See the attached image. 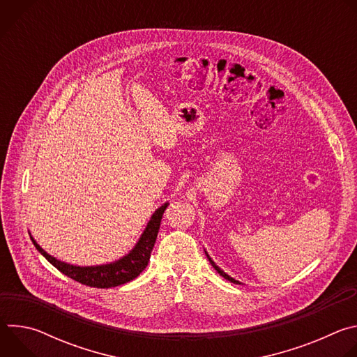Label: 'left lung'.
Here are the masks:
<instances>
[{"label":"left lung","mask_w":357,"mask_h":357,"mask_svg":"<svg viewBox=\"0 0 357 357\" xmlns=\"http://www.w3.org/2000/svg\"><path fill=\"white\" fill-rule=\"evenodd\" d=\"M205 252H206V251H205ZM206 256H208V259H209V261H211V264H212V266H213V268H215V270H216V271H218V273H219V274H220V275H222V277H223V278H226V280H227V281H230V282H234V284H240V282H238V281H236V280H234V278H231V277H230V275H227V274H226V273H225V271H222V270H220V268H219V267H218V266H216V264H215V261H213V260H212V259H211V257H209V254H208V252H206Z\"/></svg>","instance_id":"8db88e82"}]
</instances>
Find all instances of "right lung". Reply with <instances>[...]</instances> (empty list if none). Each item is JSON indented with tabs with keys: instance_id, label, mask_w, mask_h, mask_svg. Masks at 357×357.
Masks as SVG:
<instances>
[{
	"instance_id": "1",
	"label": "right lung",
	"mask_w": 357,
	"mask_h": 357,
	"mask_svg": "<svg viewBox=\"0 0 357 357\" xmlns=\"http://www.w3.org/2000/svg\"><path fill=\"white\" fill-rule=\"evenodd\" d=\"M168 205L169 203H165V205H162L160 209L155 211L154 215H152V218L148 222L138 243L127 254V256H124L123 259H120L114 263H110V264L91 266V267L72 266V264L63 263L61 260H56L52 256H49V254L32 237H31V240H32L33 245L36 247V250L50 264L56 267L65 275L70 277L72 280H75L80 284L89 285V287H94V288L117 287V285L126 284V282L137 278L144 271V268L148 266L151 251H152V247H154V244H155L158 230L161 226V219H162V215H164L165 209L168 208Z\"/></svg>"
}]
</instances>
